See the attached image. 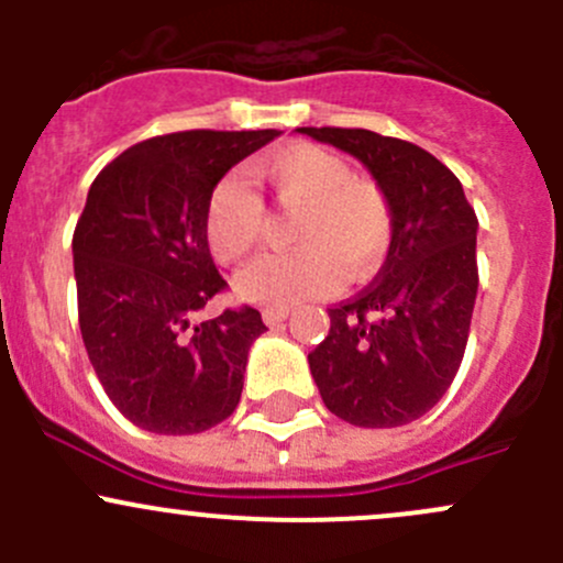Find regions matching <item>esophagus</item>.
<instances>
[{"instance_id":"34e87169","label":"esophagus","mask_w":563,"mask_h":563,"mask_svg":"<svg viewBox=\"0 0 563 563\" xmlns=\"http://www.w3.org/2000/svg\"><path fill=\"white\" fill-rule=\"evenodd\" d=\"M288 313H291V310H288V308H266L261 316H264L266 327H277V323L286 321Z\"/></svg>"}]
</instances>
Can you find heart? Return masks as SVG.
I'll use <instances>...</instances> for the list:
<instances>
[{
    "label": "heart",
    "mask_w": 563,
    "mask_h": 563,
    "mask_svg": "<svg viewBox=\"0 0 563 563\" xmlns=\"http://www.w3.org/2000/svg\"><path fill=\"white\" fill-rule=\"evenodd\" d=\"M277 201L299 209L288 255H264L236 275V294L261 308H291L332 294L349 277L382 264L391 240L389 201L378 185L354 179L349 163L313 144H291L255 163ZM203 234L223 264L245 258L264 234V207L242 174L214 185L203 212Z\"/></svg>",
    "instance_id": "obj_1"
}]
</instances>
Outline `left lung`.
<instances>
[{
  "instance_id": "obj_1",
  "label": "left lung",
  "mask_w": 563,
  "mask_h": 563,
  "mask_svg": "<svg viewBox=\"0 0 563 563\" xmlns=\"http://www.w3.org/2000/svg\"><path fill=\"white\" fill-rule=\"evenodd\" d=\"M362 163L391 212L376 280L329 310L310 373L334 417L400 428L444 397L468 343L476 286V214L463 185L422 146L373 130L299 128Z\"/></svg>"
}]
</instances>
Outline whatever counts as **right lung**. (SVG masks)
<instances>
[{
	"instance_id": "add662e5",
	"label": "right lung",
	"mask_w": 563,
	"mask_h": 563,
	"mask_svg": "<svg viewBox=\"0 0 563 563\" xmlns=\"http://www.w3.org/2000/svg\"><path fill=\"white\" fill-rule=\"evenodd\" d=\"M280 130H187L141 141L92 181L76 234L78 323L113 406L161 435H190L234 413L253 308L201 310L223 291L203 234L214 185Z\"/></svg>"
}]
</instances>
